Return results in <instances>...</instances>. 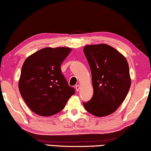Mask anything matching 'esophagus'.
<instances>
[{
  "label": "esophagus",
  "mask_w": 151,
  "mask_h": 151,
  "mask_svg": "<svg viewBox=\"0 0 151 151\" xmlns=\"http://www.w3.org/2000/svg\"><path fill=\"white\" fill-rule=\"evenodd\" d=\"M75 89H76V91H79V90H80V85H76V86H75Z\"/></svg>",
  "instance_id": "34e87169"
}]
</instances>
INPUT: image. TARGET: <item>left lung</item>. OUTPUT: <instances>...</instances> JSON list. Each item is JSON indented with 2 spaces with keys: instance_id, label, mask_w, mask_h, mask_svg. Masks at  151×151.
Returning a JSON list of instances; mask_svg holds the SVG:
<instances>
[{
  "instance_id": "left-lung-1",
  "label": "left lung",
  "mask_w": 151,
  "mask_h": 151,
  "mask_svg": "<svg viewBox=\"0 0 151 151\" xmlns=\"http://www.w3.org/2000/svg\"><path fill=\"white\" fill-rule=\"evenodd\" d=\"M83 51L91 69L93 88V97L83 106L94 116H107L124 101L131 86L127 61L106 44L87 45Z\"/></svg>"
}]
</instances>
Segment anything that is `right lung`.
<instances>
[{"instance_id":"right-lung-1","label":"right lung","mask_w":151,"mask_h":151,"mask_svg":"<svg viewBox=\"0 0 151 151\" xmlns=\"http://www.w3.org/2000/svg\"><path fill=\"white\" fill-rule=\"evenodd\" d=\"M70 51L69 47H46L24 62L18 86L26 104L35 113L53 115L64 109L75 93L61 70L62 63Z\"/></svg>"}]
</instances>
